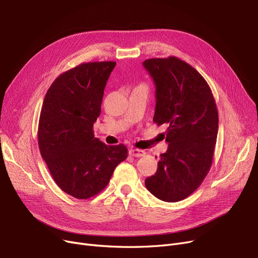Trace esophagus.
Instances as JSON below:
<instances>
[{"mask_svg": "<svg viewBox=\"0 0 258 258\" xmlns=\"http://www.w3.org/2000/svg\"><path fill=\"white\" fill-rule=\"evenodd\" d=\"M128 154L133 157H141L145 155V152L143 150H139V149H131L128 151Z\"/></svg>", "mask_w": 258, "mask_h": 258, "instance_id": "esophagus-1", "label": "esophagus"}]
</instances>
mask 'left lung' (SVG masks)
I'll list each match as a JSON object with an SVG mask.
<instances>
[{"mask_svg":"<svg viewBox=\"0 0 258 258\" xmlns=\"http://www.w3.org/2000/svg\"><path fill=\"white\" fill-rule=\"evenodd\" d=\"M143 66L156 85L153 121L169 126L167 151L145 186L158 199L176 203L194 193L211 169L218 110L205 78L181 59L153 58Z\"/></svg>","mask_w":258,"mask_h":258,"instance_id":"obj_1","label":"left lung"}]
</instances>
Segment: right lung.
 Wrapping results in <instances>:
<instances>
[{"instance_id":"obj_1","label":"right lung","mask_w":258,"mask_h":258,"mask_svg":"<svg viewBox=\"0 0 258 258\" xmlns=\"http://www.w3.org/2000/svg\"><path fill=\"white\" fill-rule=\"evenodd\" d=\"M116 62H88L61 74L44 98L38 143L54 182L77 199L91 198L108 184L127 158L125 145H106L94 135L106 81Z\"/></svg>"}]
</instances>
